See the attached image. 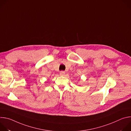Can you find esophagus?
<instances>
[{
	"label": "esophagus",
	"instance_id": "1",
	"mask_svg": "<svg viewBox=\"0 0 131 131\" xmlns=\"http://www.w3.org/2000/svg\"><path fill=\"white\" fill-rule=\"evenodd\" d=\"M65 73V72L64 71H60V76H64Z\"/></svg>",
	"mask_w": 131,
	"mask_h": 131
}]
</instances>
